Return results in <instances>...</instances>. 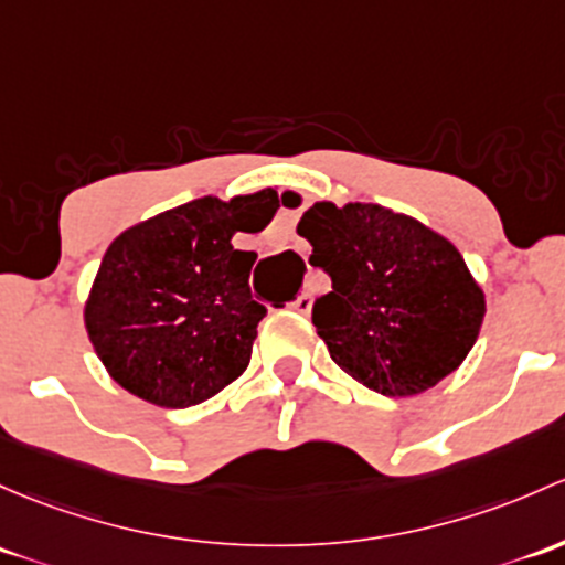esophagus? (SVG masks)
<instances>
[{"label":"esophagus","mask_w":565,"mask_h":565,"mask_svg":"<svg viewBox=\"0 0 565 565\" xmlns=\"http://www.w3.org/2000/svg\"><path fill=\"white\" fill-rule=\"evenodd\" d=\"M292 308H295V311H298V313H308V311H311V295L300 292L298 298L292 300Z\"/></svg>","instance_id":"34e87169"}]
</instances>
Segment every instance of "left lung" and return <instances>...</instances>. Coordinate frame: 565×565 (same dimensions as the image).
<instances>
[{
    "label": "left lung",
    "mask_w": 565,
    "mask_h": 565,
    "mask_svg": "<svg viewBox=\"0 0 565 565\" xmlns=\"http://www.w3.org/2000/svg\"><path fill=\"white\" fill-rule=\"evenodd\" d=\"M298 235L332 278L313 328L335 365L367 390L408 397L436 387L477 343L484 292L455 243L376 203H313Z\"/></svg>",
    "instance_id": "obj_1"
}]
</instances>
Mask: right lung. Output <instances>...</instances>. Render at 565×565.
<instances>
[{
	"label": "right lung",
	"mask_w": 565,
	"mask_h": 565,
	"mask_svg": "<svg viewBox=\"0 0 565 565\" xmlns=\"http://www.w3.org/2000/svg\"><path fill=\"white\" fill-rule=\"evenodd\" d=\"M276 189L233 200L200 198L124 230L105 252L83 322L113 382L162 408L207 401L248 367L267 308L252 300L254 252Z\"/></svg>",
	"instance_id": "obj_1"
}]
</instances>
